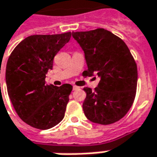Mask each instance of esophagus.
Returning <instances> with one entry per match:
<instances>
[{
	"mask_svg": "<svg viewBox=\"0 0 157 157\" xmlns=\"http://www.w3.org/2000/svg\"><path fill=\"white\" fill-rule=\"evenodd\" d=\"M72 89H73V91H75V90H78V89H79V87H78V86H73V87H72Z\"/></svg>",
	"mask_w": 157,
	"mask_h": 157,
	"instance_id": "1",
	"label": "esophagus"
}]
</instances>
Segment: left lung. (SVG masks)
Returning a JSON list of instances; mask_svg holds the SVG:
<instances>
[{
	"label": "left lung",
	"instance_id": "obj_1",
	"mask_svg": "<svg viewBox=\"0 0 157 157\" xmlns=\"http://www.w3.org/2000/svg\"><path fill=\"white\" fill-rule=\"evenodd\" d=\"M71 34L85 52L88 69L83 76L100 78L94 91L84 88L85 115L99 124L119 121L132 106L136 92L137 67L130 49L122 39L104 28Z\"/></svg>",
	"mask_w": 157,
	"mask_h": 157
}]
</instances>
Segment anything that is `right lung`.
Returning a JSON list of instances; mask_svg holds the SVG:
<instances>
[{"label":"right lung","mask_w":157,"mask_h":157,"mask_svg":"<svg viewBox=\"0 0 157 157\" xmlns=\"http://www.w3.org/2000/svg\"><path fill=\"white\" fill-rule=\"evenodd\" d=\"M71 33L36 34L24 39L7 59V93L23 122L39 130L54 127L65 117L72 86L46 84V74L52 69L53 59L70 40Z\"/></svg>","instance_id":"1"}]
</instances>
